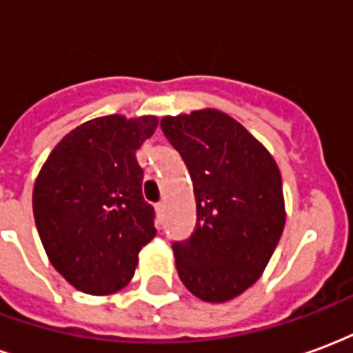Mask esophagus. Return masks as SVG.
Listing matches in <instances>:
<instances>
[{"label":"esophagus","mask_w":353,"mask_h":353,"mask_svg":"<svg viewBox=\"0 0 353 353\" xmlns=\"http://www.w3.org/2000/svg\"><path fill=\"white\" fill-rule=\"evenodd\" d=\"M154 210H157V215H159V219H161L162 215H164V210H166V204H164V202H159V204L154 206Z\"/></svg>","instance_id":"esophagus-1"}]
</instances>
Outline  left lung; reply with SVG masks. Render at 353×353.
<instances>
[{
	"label": "left lung",
	"instance_id": "left-lung-1",
	"mask_svg": "<svg viewBox=\"0 0 353 353\" xmlns=\"http://www.w3.org/2000/svg\"><path fill=\"white\" fill-rule=\"evenodd\" d=\"M161 128L189 170L196 225L174 242L185 288L206 303H227L259 280L285 225L272 154L217 109L164 117Z\"/></svg>",
	"mask_w": 353,
	"mask_h": 353
}]
</instances>
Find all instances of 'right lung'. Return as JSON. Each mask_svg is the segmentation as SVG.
<instances>
[{"instance_id":"add662e5","label":"right lung","mask_w":353,"mask_h":353,"mask_svg":"<svg viewBox=\"0 0 353 353\" xmlns=\"http://www.w3.org/2000/svg\"><path fill=\"white\" fill-rule=\"evenodd\" d=\"M157 117L108 115L72 130L43 164L34 217L50 265L88 295H111L134 276L138 253L157 234L141 194L136 151Z\"/></svg>"}]
</instances>
